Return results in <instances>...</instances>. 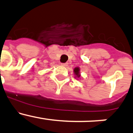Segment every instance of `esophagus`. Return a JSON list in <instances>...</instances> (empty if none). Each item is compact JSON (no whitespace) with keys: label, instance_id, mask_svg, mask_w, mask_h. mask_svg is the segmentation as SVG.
Masks as SVG:
<instances>
[{"label":"esophagus","instance_id":"34e87169","mask_svg":"<svg viewBox=\"0 0 133 133\" xmlns=\"http://www.w3.org/2000/svg\"><path fill=\"white\" fill-rule=\"evenodd\" d=\"M61 65L62 66L66 67L68 66V63H61Z\"/></svg>","mask_w":133,"mask_h":133}]
</instances>
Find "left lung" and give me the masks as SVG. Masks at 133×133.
<instances>
[{
  "instance_id": "left-lung-1",
  "label": "left lung",
  "mask_w": 133,
  "mask_h": 133,
  "mask_svg": "<svg viewBox=\"0 0 133 133\" xmlns=\"http://www.w3.org/2000/svg\"><path fill=\"white\" fill-rule=\"evenodd\" d=\"M74 73L75 75V77L80 78V68L76 67L74 69Z\"/></svg>"
}]
</instances>
